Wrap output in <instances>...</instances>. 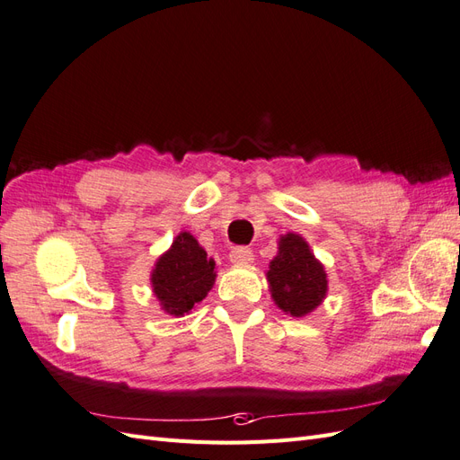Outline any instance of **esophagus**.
Returning <instances> with one entry per match:
<instances>
[{"label": "esophagus", "mask_w": 460, "mask_h": 460, "mask_svg": "<svg viewBox=\"0 0 460 460\" xmlns=\"http://www.w3.org/2000/svg\"><path fill=\"white\" fill-rule=\"evenodd\" d=\"M229 260H231V263H236V265H246V263H250L252 260H254V256H252V250L250 248L241 246V248H233L231 250Z\"/></svg>", "instance_id": "esophagus-1"}]
</instances>
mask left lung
Instances as JSON below:
<instances>
[{
    "instance_id": "left-lung-1",
    "label": "left lung",
    "mask_w": 460,
    "mask_h": 460,
    "mask_svg": "<svg viewBox=\"0 0 460 460\" xmlns=\"http://www.w3.org/2000/svg\"><path fill=\"white\" fill-rule=\"evenodd\" d=\"M270 292L273 302L292 317L311 314L327 296V273L323 263L311 254L300 234L280 236L277 256L270 261Z\"/></svg>"
}]
</instances>
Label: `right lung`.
Instances as JSON below:
<instances>
[{
    "label": "right lung",
    "mask_w": 460,
    "mask_h": 460,
    "mask_svg": "<svg viewBox=\"0 0 460 460\" xmlns=\"http://www.w3.org/2000/svg\"><path fill=\"white\" fill-rule=\"evenodd\" d=\"M214 260L190 233H180L162 254L151 273L153 292L162 309L181 317L202 302L214 287Z\"/></svg>",
    "instance_id": "add662e5"
}]
</instances>
